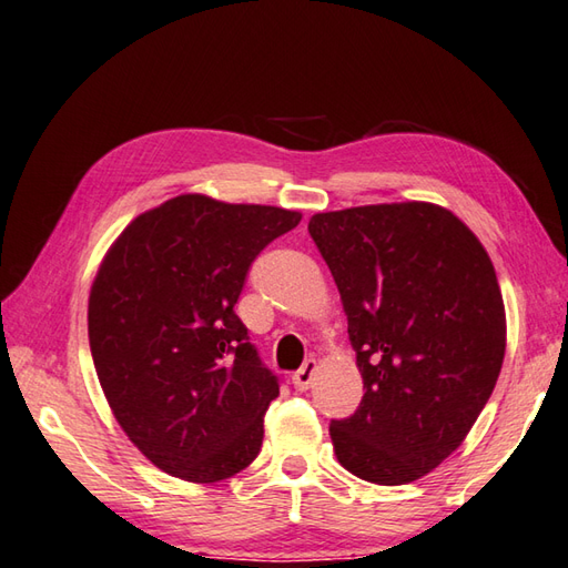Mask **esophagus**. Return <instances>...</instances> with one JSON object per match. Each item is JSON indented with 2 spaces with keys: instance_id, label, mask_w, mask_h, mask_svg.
<instances>
[{
  "instance_id": "obj_1",
  "label": "esophagus",
  "mask_w": 568,
  "mask_h": 568,
  "mask_svg": "<svg viewBox=\"0 0 568 568\" xmlns=\"http://www.w3.org/2000/svg\"><path fill=\"white\" fill-rule=\"evenodd\" d=\"M316 369H318V362L316 359H308V362H304V367H301L298 372H294L292 384L296 386V390H308L311 388L313 376H316Z\"/></svg>"
}]
</instances>
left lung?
I'll use <instances>...</instances> for the list:
<instances>
[{
  "instance_id": "obj_1",
  "label": "left lung",
  "mask_w": 568,
  "mask_h": 568,
  "mask_svg": "<svg viewBox=\"0 0 568 568\" xmlns=\"http://www.w3.org/2000/svg\"><path fill=\"white\" fill-rule=\"evenodd\" d=\"M364 396L331 423L337 462L379 486L418 481L469 435L506 357V306L481 241L430 201L316 213Z\"/></svg>"
}]
</instances>
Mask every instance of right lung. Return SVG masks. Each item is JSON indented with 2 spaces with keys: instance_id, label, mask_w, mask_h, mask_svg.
Instances as JSON below:
<instances>
[{
  "instance_id": "add662e5",
  "label": "right lung",
  "mask_w": 568,
  "mask_h": 568,
  "mask_svg": "<svg viewBox=\"0 0 568 568\" xmlns=\"http://www.w3.org/2000/svg\"><path fill=\"white\" fill-rule=\"evenodd\" d=\"M298 211L182 194L135 216L92 282L87 325L113 418L158 469L216 484L255 462L276 376L233 306Z\"/></svg>"
}]
</instances>
